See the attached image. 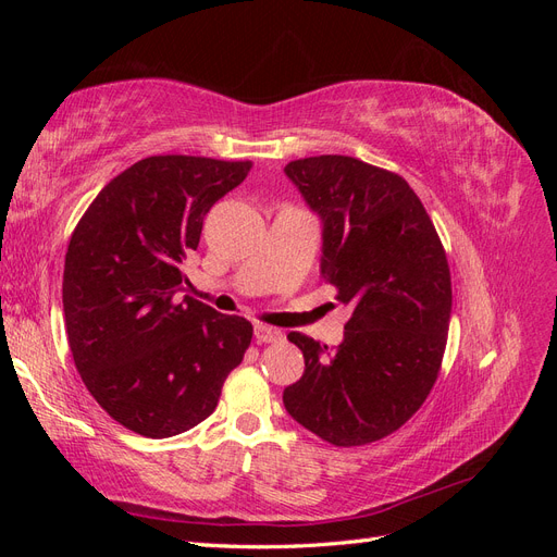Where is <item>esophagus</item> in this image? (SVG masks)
I'll list each match as a JSON object with an SVG mask.
<instances>
[{
    "instance_id": "1",
    "label": "esophagus",
    "mask_w": 557,
    "mask_h": 557,
    "mask_svg": "<svg viewBox=\"0 0 557 557\" xmlns=\"http://www.w3.org/2000/svg\"><path fill=\"white\" fill-rule=\"evenodd\" d=\"M256 339L260 344H278L283 339V332L276 327H269V325H256Z\"/></svg>"
}]
</instances>
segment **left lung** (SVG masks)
I'll return each instance as SVG.
<instances>
[{
	"instance_id": "left-lung-1",
	"label": "left lung",
	"mask_w": 557,
	"mask_h": 557,
	"mask_svg": "<svg viewBox=\"0 0 557 557\" xmlns=\"http://www.w3.org/2000/svg\"><path fill=\"white\" fill-rule=\"evenodd\" d=\"M323 223L320 276L352 309L327 350L290 332L305 374L283 391L299 425L334 446H362L399 430L440 374L450 323V272L423 201L401 176L348 156L285 164Z\"/></svg>"
}]
</instances>
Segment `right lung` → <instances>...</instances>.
I'll use <instances>...</instances> for the list:
<instances>
[{"label":"right lung","instance_id":"add662e5","mask_svg":"<svg viewBox=\"0 0 557 557\" xmlns=\"http://www.w3.org/2000/svg\"><path fill=\"white\" fill-rule=\"evenodd\" d=\"M250 162L153 156L95 197L64 258L62 307L90 395L127 430L164 440L209 418L252 325L183 295L205 215Z\"/></svg>","mask_w":557,"mask_h":557}]
</instances>
